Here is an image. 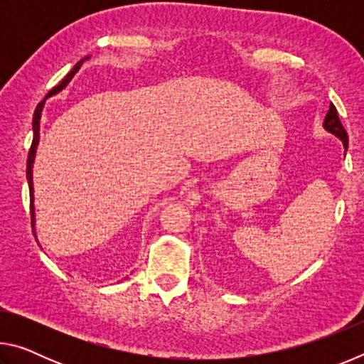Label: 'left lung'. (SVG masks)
Listing matches in <instances>:
<instances>
[{
  "mask_svg": "<svg viewBox=\"0 0 364 364\" xmlns=\"http://www.w3.org/2000/svg\"><path fill=\"white\" fill-rule=\"evenodd\" d=\"M323 127L326 132H329L337 136L338 139L342 141V144L345 147V151H347L348 147V134L345 132V128L342 127L341 120H338V115H337V109L334 107V104H331L328 114H326V119L323 122Z\"/></svg>",
  "mask_w": 364,
  "mask_h": 364,
  "instance_id": "obj_1",
  "label": "left lung"
}]
</instances>
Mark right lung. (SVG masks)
I'll return each instance as SVG.
<instances>
[{
  "instance_id": "1",
  "label": "right lung",
  "mask_w": 364,
  "mask_h": 364,
  "mask_svg": "<svg viewBox=\"0 0 364 364\" xmlns=\"http://www.w3.org/2000/svg\"><path fill=\"white\" fill-rule=\"evenodd\" d=\"M86 59H90V56H85L83 59H80L78 63L75 64V67L67 73V77L60 82L58 86H54V88L49 91V93L46 95L45 100H43L38 106H36L35 109V114H33V141H32V147H30L28 151V159H27V181H28V189H30V213H32V228H33V234L36 237V232H35V204H33V162H35V156H36V147H38V143H40V120H41V112H43V107H45V102L48 97H51L54 95H58L63 91L67 85H69L70 80L73 78V75L80 70V67H82V64L85 63Z\"/></svg>"
}]
</instances>
